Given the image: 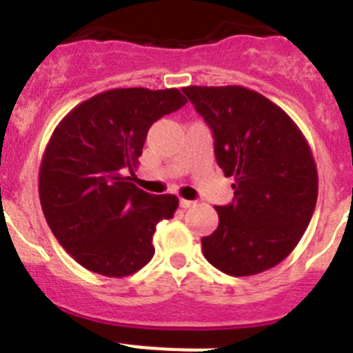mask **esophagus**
I'll use <instances>...</instances> for the list:
<instances>
[{"mask_svg": "<svg viewBox=\"0 0 353 353\" xmlns=\"http://www.w3.org/2000/svg\"><path fill=\"white\" fill-rule=\"evenodd\" d=\"M192 205H194V201H191V199L180 198V207H182V208H191Z\"/></svg>", "mask_w": 353, "mask_h": 353, "instance_id": "esophagus-1", "label": "esophagus"}]
</instances>
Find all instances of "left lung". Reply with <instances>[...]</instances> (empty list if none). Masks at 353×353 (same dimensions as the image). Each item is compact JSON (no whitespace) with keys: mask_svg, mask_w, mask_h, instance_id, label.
Here are the masks:
<instances>
[{"mask_svg":"<svg viewBox=\"0 0 353 353\" xmlns=\"http://www.w3.org/2000/svg\"><path fill=\"white\" fill-rule=\"evenodd\" d=\"M214 132L215 159L233 176L235 199L215 207L219 226L203 254L228 276H254L281 263L304 235L318 196V171L297 123L244 86H185Z\"/></svg>","mask_w":353,"mask_h":353,"instance_id":"1","label":"left lung"}]
</instances>
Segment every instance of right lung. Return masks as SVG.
<instances>
[{"label": "right lung", "instance_id": "obj_1", "mask_svg": "<svg viewBox=\"0 0 353 353\" xmlns=\"http://www.w3.org/2000/svg\"><path fill=\"white\" fill-rule=\"evenodd\" d=\"M176 88H114L81 102L56 125L39 173L43 215L61 248L84 269L125 277L143 269L159 221L179 208L130 182L154 121L182 108Z\"/></svg>", "mask_w": 353, "mask_h": 353}]
</instances>
